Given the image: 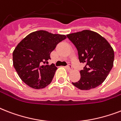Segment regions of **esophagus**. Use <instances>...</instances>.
Returning <instances> with one entry per match:
<instances>
[{"instance_id": "obj_1", "label": "esophagus", "mask_w": 121, "mask_h": 121, "mask_svg": "<svg viewBox=\"0 0 121 121\" xmlns=\"http://www.w3.org/2000/svg\"><path fill=\"white\" fill-rule=\"evenodd\" d=\"M66 69H67L68 70H69V71H72V66L70 64L66 66Z\"/></svg>"}]
</instances>
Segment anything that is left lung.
<instances>
[{
    "instance_id": "8db88e82",
    "label": "left lung",
    "mask_w": 121,
    "mask_h": 121,
    "mask_svg": "<svg viewBox=\"0 0 121 121\" xmlns=\"http://www.w3.org/2000/svg\"><path fill=\"white\" fill-rule=\"evenodd\" d=\"M78 51L80 63L85 64L80 70V79L72 82L80 90H90L102 84L112 68L114 60L113 48L99 34L83 30L66 35Z\"/></svg>"
}]
</instances>
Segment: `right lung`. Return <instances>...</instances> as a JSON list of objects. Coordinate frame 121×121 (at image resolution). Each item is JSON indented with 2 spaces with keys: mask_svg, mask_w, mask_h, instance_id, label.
I'll use <instances>...</instances> for the list:
<instances>
[{
  "mask_svg": "<svg viewBox=\"0 0 121 121\" xmlns=\"http://www.w3.org/2000/svg\"><path fill=\"white\" fill-rule=\"evenodd\" d=\"M65 35L43 30L30 33L18 44L12 53L13 65L20 78L31 88H43L50 84L57 67L49 65L50 54Z\"/></svg>",
  "mask_w": 121,
  "mask_h": 121,
  "instance_id": "right-lung-1",
  "label": "right lung"
}]
</instances>
